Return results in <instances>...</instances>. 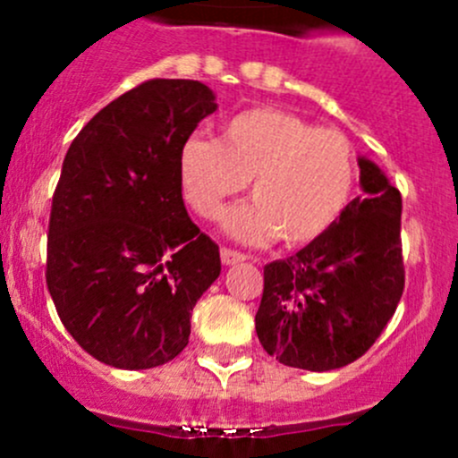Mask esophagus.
I'll list each match as a JSON object with an SVG mask.
<instances>
[{
    "label": "esophagus",
    "instance_id": "esophagus-1",
    "mask_svg": "<svg viewBox=\"0 0 458 458\" xmlns=\"http://www.w3.org/2000/svg\"><path fill=\"white\" fill-rule=\"evenodd\" d=\"M221 261H224V266H234L239 261H246V255L233 250V248H221Z\"/></svg>",
    "mask_w": 458,
    "mask_h": 458
}]
</instances>
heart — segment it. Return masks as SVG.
Segmentation results:
<instances>
[{
    "instance_id": "obj_1",
    "label": "heart",
    "mask_w": 458,
    "mask_h": 458,
    "mask_svg": "<svg viewBox=\"0 0 458 458\" xmlns=\"http://www.w3.org/2000/svg\"><path fill=\"white\" fill-rule=\"evenodd\" d=\"M183 199L215 219L250 182L255 201L228 212L225 230L248 243L279 237L303 246L326 234L348 208L357 179L352 143L276 108H248L221 126L219 140L188 137L177 155Z\"/></svg>"
}]
</instances>
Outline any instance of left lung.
Returning a JSON list of instances; mask_svg holds the SVG:
<instances>
[{"label":"left lung","instance_id":"8db88e82","mask_svg":"<svg viewBox=\"0 0 458 458\" xmlns=\"http://www.w3.org/2000/svg\"><path fill=\"white\" fill-rule=\"evenodd\" d=\"M359 170L366 195L297 255L263 267L257 336L284 366L327 372L357 361L403 294L401 192L366 157Z\"/></svg>","mask_w":458,"mask_h":458}]
</instances>
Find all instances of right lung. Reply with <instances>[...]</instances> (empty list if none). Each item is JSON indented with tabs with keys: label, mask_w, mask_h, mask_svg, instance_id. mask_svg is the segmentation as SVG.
<instances>
[{
	"label": "right lung",
	"mask_w": 458,
	"mask_h": 458,
	"mask_svg": "<svg viewBox=\"0 0 458 458\" xmlns=\"http://www.w3.org/2000/svg\"><path fill=\"white\" fill-rule=\"evenodd\" d=\"M215 110L201 81L150 80L101 108L64 157L46 284L64 327L106 366L173 361L219 276V246L188 216L177 173L179 148Z\"/></svg>",
	"instance_id": "right-lung-1"
}]
</instances>
